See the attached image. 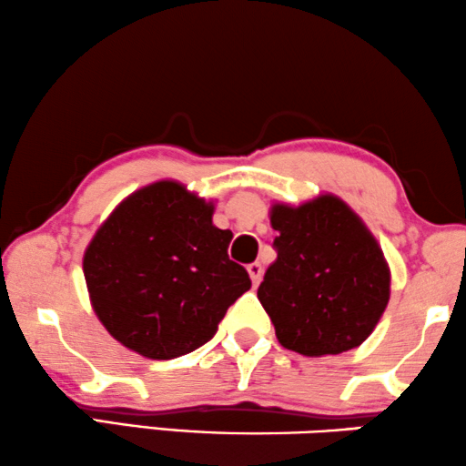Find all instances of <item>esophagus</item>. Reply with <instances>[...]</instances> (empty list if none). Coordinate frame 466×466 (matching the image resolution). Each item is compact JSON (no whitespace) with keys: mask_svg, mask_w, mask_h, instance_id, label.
Returning <instances> with one entry per match:
<instances>
[{"mask_svg":"<svg viewBox=\"0 0 466 466\" xmlns=\"http://www.w3.org/2000/svg\"><path fill=\"white\" fill-rule=\"evenodd\" d=\"M248 273H249V279H252L254 286H258L260 279H262V265H260V262H252V265H248Z\"/></svg>","mask_w":466,"mask_h":466,"instance_id":"esophagus-1","label":"esophagus"}]
</instances>
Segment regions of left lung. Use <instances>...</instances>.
Listing matches in <instances>:
<instances>
[{
  "label": "left lung",
  "instance_id": "8db88e82",
  "mask_svg": "<svg viewBox=\"0 0 466 466\" xmlns=\"http://www.w3.org/2000/svg\"><path fill=\"white\" fill-rule=\"evenodd\" d=\"M278 258L258 300L279 345L307 357L360 347L390 299V268L366 222L347 201L321 193L300 206L275 201Z\"/></svg>",
  "mask_w": 466,
  "mask_h": 466
}]
</instances>
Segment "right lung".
Segmentation results:
<instances>
[{
  "label": "right lung",
  "mask_w": 466,
  "mask_h": 466,
  "mask_svg": "<svg viewBox=\"0 0 466 466\" xmlns=\"http://www.w3.org/2000/svg\"><path fill=\"white\" fill-rule=\"evenodd\" d=\"M178 180L127 195L84 252L92 309L113 339L149 360L191 353L217 334L252 281L228 260L233 233Z\"/></svg>",
  "instance_id": "add662e5"
}]
</instances>
